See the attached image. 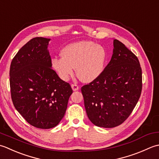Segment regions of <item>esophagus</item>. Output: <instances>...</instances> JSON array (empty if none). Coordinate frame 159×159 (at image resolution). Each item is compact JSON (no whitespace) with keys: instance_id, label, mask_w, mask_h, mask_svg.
<instances>
[{"instance_id":"obj_1","label":"esophagus","mask_w":159,"mask_h":159,"mask_svg":"<svg viewBox=\"0 0 159 159\" xmlns=\"http://www.w3.org/2000/svg\"><path fill=\"white\" fill-rule=\"evenodd\" d=\"M71 88H72L73 91H76V90H79V86L77 85V84H72L71 85Z\"/></svg>"}]
</instances>
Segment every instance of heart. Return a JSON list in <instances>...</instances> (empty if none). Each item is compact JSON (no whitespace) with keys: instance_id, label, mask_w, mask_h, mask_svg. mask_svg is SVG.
I'll return each mask as SVG.
<instances>
[{"instance_id":"obj_1","label":"heart","mask_w":159,"mask_h":159,"mask_svg":"<svg viewBox=\"0 0 159 159\" xmlns=\"http://www.w3.org/2000/svg\"><path fill=\"white\" fill-rule=\"evenodd\" d=\"M61 57H53L51 66L64 81L73 75L75 67L80 78L91 82L102 75L107 59L106 51L93 41H78L66 45L61 51Z\"/></svg>"}]
</instances>
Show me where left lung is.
Returning a JSON list of instances; mask_svg holds the SVG:
<instances>
[{"label":"left lung","mask_w":159,"mask_h":159,"mask_svg":"<svg viewBox=\"0 0 159 159\" xmlns=\"http://www.w3.org/2000/svg\"><path fill=\"white\" fill-rule=\"evenodd\" d=\"M113 53L98 79L82 87L84 106L90 121L102 128L121 124L141 96L142 71L137 57L118 40Z\"/></svg>","instance_id":"left-lung-1"}]
</instances>
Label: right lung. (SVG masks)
I'll use <instances>...</instances> for the list:
<instances>
[{"label":"right lung","instance_id":"add662e5","mask_svg":"<svg viewBox=\"0 0 159 159\" xmlns=\"http://www.w3.org/2000/svg\"><path fill=\"white\" fill-rule=\"evenodd\" d=\"M50 40L42 37L30 40L16 53L9 70L14 107L29 124L41 129L59 124L73 93L70 84L51 69Z\"/></svg>","mask_w":159,"mask_h":159}]
</instances>
